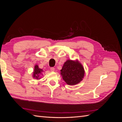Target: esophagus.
I'll use <instances>...</instances> for the list:
<instances>
[{"label":"esophagus","mask_w":122,"mask_h":122,"mask_svg":"<svg viewBox=\"0 0 122 122\" xmlns=\"http://www.w3.org/2000/svg\"><path fill=\"white\" fill-rule=\"evenodd\" d=\"M50 71H54V70H55V68L53 67L50 68Z\"/></svg>","instance_id":"esophagus-1"}]
</instances>
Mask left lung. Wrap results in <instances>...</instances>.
<instances>
[{
    "label": "left lung",
    "instance_id": "1",
    "mask_svg": "<svg viewBox=\"0 0 122 122\" xmlns=\"http://www.w3.org/2000/svg\"><path fill=\"white\" fill-rule=\"evenodd\" d=\"M62 78L68 85L72 86L79 83L84 75L83 66L78 61L68 60L61 70Z\"/></svg>",
    "mask_w": 122,
    "mask_h": 122
}]
</instances>
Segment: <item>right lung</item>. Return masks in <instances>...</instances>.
<instances>
[{
    "label": "right lung",
    "mask_w": 122,
    "mask_h": 122,
    "mask_svg": "<svg viewBox=\"0 0 122 122\" xmlns=\"http://www.w3.org/2000/svg\"><path fill=\"white\" fill-rule=\"evenodd\" d=\"M42 71L43 70L42 69H40L38 65H36L35 67L34 74H33V77H34V78H36V79H40V77H39L40 75L42 73Z\"/></svg>",
    "instance_id": "1"
}]
</instances>
